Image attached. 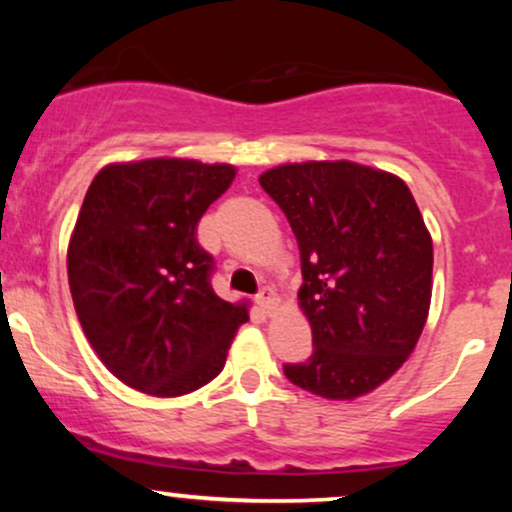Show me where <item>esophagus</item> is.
<instances>
[{
  "label": "esophagus",
  "instance_id": "1",
  "mask_svg": "<svg viewBox=\"0 0 512 512\" xmlns=\"http://www.w3.org/2000/svg\"><path fill=\"white\" fill-rule=\"evenodd\" d=\"M276 303L279 301H276V293L272 289H262L260 293H257V305H260L262 313L272 315L276 310Z\"/></svg>",
  "mask_w": 512,
  "mask_h": 512
}]
</instances>
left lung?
I'll return each mask as SVG.
<instances>
[{
    "mask_svg": "<svg viewBox=\"0 0 512 512\" xmlns=\"http://www.w3.org/2000/svg\"><path fill=\"white\" fill-rule=\"evenodd\" d=\"M301 250L313 356L286 363L293 385L356 399L402 368L431 305L433 243L397 175L351 161L286 163L260 175Z\"/></svg>",
    "mask_w": 512,
    "mask_h": 512,
    "instance_id": "8db88e82",
    "label": "left lung"
}]
</instances>
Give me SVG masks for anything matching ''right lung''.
<instances>
[{
    "mask_svg": "<svg viewBox=\"0 0 512 512\" xmlns=\"http://www.w3.org/2000/svg\"><path fill=\"white\" fill-rule=\"evenodd\" d=\"M236 178L190 158L105 166L88 187L67 252L88 344L134 390L180 397L223 370L248 305L211 289L197 223Z\"/></svg>",
    "mask_w": 512,
    "mask_h": 512,
    "instance_id": "right-lung-1",
    "label": "right lung"
}]
</instances>
